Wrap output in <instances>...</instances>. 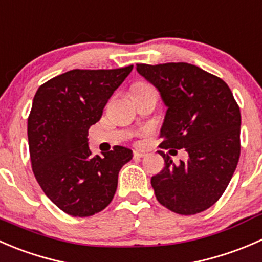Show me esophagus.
I'll return each instance as SVG.
<instances>
[{"mask_svg":"<svg viewBox=\"0 0 262 262\" xmlns=\"http://www.w3.org/2000/svg\"><path fill=\"white\" fill-rule=\"evenodd\" d=\"M145 157V152L142 151H134V158L135 159H140V158H144Z\"/></svg>","mask_w":262,"mask_h":262,"instance_id":"esophagus-1","label":"esophagus"}]
</instances>
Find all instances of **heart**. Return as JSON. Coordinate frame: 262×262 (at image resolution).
Wrapping results in <instances>:
<instances>
[{"instance_id":"obj_1","label":"heart","mask_w":262,"mask_h":262,"mask_svg":"<svg viewBox=\"0 0 262 262\" xmlns=\"http://www.w3.org/2000/svg\"><path fill=\"white\" fill-rule=\"evenodd\" d=\"M149 89H154V88L150 86V85L146 84V82H136V84L132 86V92H142V90H149Z\"/></svg>"}]
</instances>
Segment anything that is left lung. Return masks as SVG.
<instances>
[{"label":"left lung","mask_w":262,"mask_h":262,"mask_svg":"<svg viewBox=\"0 0 262 262\" xmlns=\"http://www.w3.org/2000/svg\"><path fill=\"white\" fill-rule=\"evenodd\" d=\"M136 70L160 92L168 110L159 145L186 149L187 162L168 154L151 177L157 200L173 213L193 215L213 206L229 185L241 154V112L222 79L186 62L137 63Z\"/></svg>","instance_id":"1"}]
</instances>
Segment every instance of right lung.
I'll list each match as a JSON object with an SVG mask.
<instances>
[{
	"label": "right lung",
	"instance_id": "add662e5",
	"mask_svg": "<svg viewBox=\"0 0 262 262\" xmlns=\"http://www.w3.org/2000/svg\"><path fill=\"white\" fill-rule=\"evenodd\" d=\"M132 64L113 70H71L40 85L28 117L30 162L47 198L72 216L94 215L117 190L118 172L132 159L127 147L93 155L88 131L103 115Z\"/></svg>",
	"mask_w": 262,
	"mask_h": 262
}]
</instances>
